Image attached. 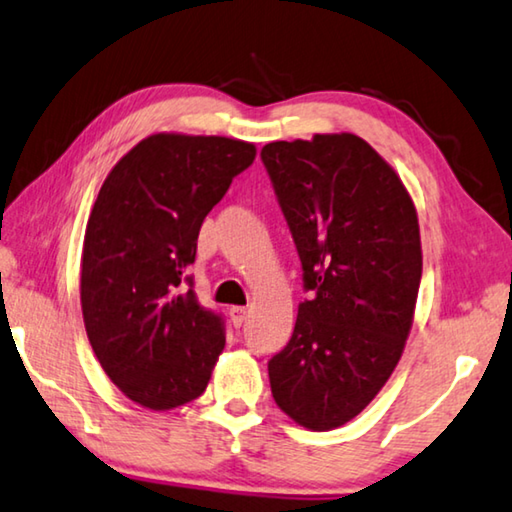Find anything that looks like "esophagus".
<instances>
[{
	"label": "esophagus",
	"mask_w": 512,
	"mask_h": 512,
	"mask_svg": "<svg viewBox=\"0 0 512 512\" xmlns=\"http://www.w3.org/2000/svg\"><path fill=\"white\" fill-rule=\"evenodd\" d=\"M248 316V307H230V321L234 328H239Z\"/></svg>",
	"instance_id": "obj_1"
}]
</instances>
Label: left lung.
I'll list each match as a JSON object with an SVG mask.
<instances>
[{"label":"left lung","mask_w":512,"mask_h":512,"mask_svg":"<svg viewBox=\"0 0 512 512\" xmlns=\"http://www.w3.org/2000/svg\"><path fill=\"white\" fill-rule=\"evenodd\" d=\"M262 161L312 291L269 362L271 392L298 426L332 431L376 399L403 355L421 282L417 209L355 134L266 143Z\"/></svg>","instance_id":"left-lung-1"}]
</instances>
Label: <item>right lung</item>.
I'll list each match as a JSON object with an SVG mask.
<instances>
[{
	"instance_id": "obj_1",
	"label": "right lung",
	"mask_w": 512,
	"mask_h": 512,
	"mask_svg": "<svg viewBox=\"0 0 512 512\" xmlns=\"http://www.w3.org/2000/svg\"><path fill=\"white\" fill-rule=\"evenodd\" d=\"M255 154V143L227 136L159 132L97 193L81 250V314L104 373L143 408L173 410L212 378L223 321L182 282L202 221Z\"/></svg>"
}]
</instances>
